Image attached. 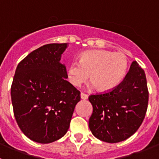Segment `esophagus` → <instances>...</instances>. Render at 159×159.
Segmentation results:
<instances>
[{"label":"esophagus","instance_id":"obj_1","mask_svg":"<svg viewBox=\"0 0 159 159\" xmlns=\"http://www.w3.org/2000/svg\"><path fill=\"white\" fill-rule=\"evenodd\" d=\"M80 97H81V99H84V100H85V99H88V95H87V94L84 93V92H81V94H80Z\"/></svg>","mask_w":159,"mask_h":159}]
</instances>
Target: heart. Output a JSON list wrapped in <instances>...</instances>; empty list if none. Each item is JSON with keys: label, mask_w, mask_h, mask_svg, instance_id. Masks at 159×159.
Wrapping results in <instances>:
<instances>
[{"label": "heart", "mask_w": 159, "mask_h": 159, "mask_svg": "<svg viewBox=\"0 0 159 159\" xmlns=\"http://www.w3.org/2000/svg\"><path fill=\"white\" fill-rule=\"evenodd\" d=\"M128 67L127 57L122 52L106 50L85 51L79 56V62L67 66V75L73 86L78 87L88 79L100 92L116 88L124 78Z\"/></svg>", "instance_id": "1"}]
</instances>
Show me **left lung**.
Returning a JSON list of instances; mask_svg holds the SVG:
<instances>
[{"instance_id":"obj_1","label":"left lung","mask_w":159,"mask_h":159,"mask_svg":"<svg viewBox=\"0 0 159 159\" xmlns=\"http://www.w3.org/2000/svg\"><path fill=\"white\" fill-rule=\"evenodd\" d=\"M93 107L89 128L97 139L116 143L139 128L148 106L149 92L144 70L136 61L119 85L107 92L91 95Z\"/></svg>"}]
</instances>
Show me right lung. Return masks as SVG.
Masks as SVG:
<instances>
[{
	"mask_svg": "<svg viewBox=\"0 0 159 159\" xmlns=\"http://www.w3.org/2000/svg\"><path fill=\"white\" fill-rule=\"evenodd\" d=\"M67 43H48L19 63L11 86L13 113L25 135L32 141L50 143L69 128L80 92L66 80L60 63Z\"/></svg>",
	"mask_w": 159,
	"mask_h": 159,
	"instance_id": "obj_1",
	"label": "right lung"
}]
</instances>
